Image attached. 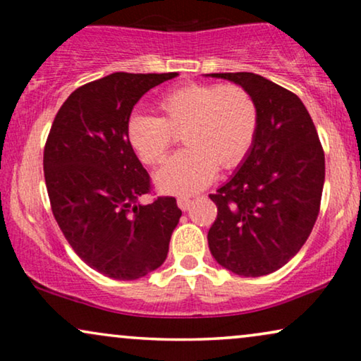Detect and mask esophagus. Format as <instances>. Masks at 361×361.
I'll use <instances>...</instances> for the list:
<instances>
[{
  "label": "esophagus",
  "instance_id": "esophagus-1",
  "mask_svg": "<svg viewBox=\"0 0 361 361\" xmlns=\"http://www.w3.org/2000/svg\"><path fill=\"white\" fill-rule=\"evenodd\" d=\"M177 205H179L180 210H187L192 205V199H189V197H179L177 199Z\"/></svg>",
  "mask_w": 361,
  "mask_h": 361
}]
</instances>
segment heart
Instances as JSON below:
<instances>
[{
	"instance_id": "obj_1",
	"label": "heart",
	"mask_w": 361,
	"mask_h": 361,
	"mask_svg": "<svg viewBox=\"0 0 361 361\" xmlns=\"http://www.w3.org/2000/svg\"><path fill=\"white\" fill-rule=\"evenodd\" d=\"M157 118L133 115L126 125L128 145L147 166H156L180 136L185 149L157 171L164 194H192L209 185L220 169L245 159L258 133V106L236 83H187L162 95Z\"/></svg>"
}]
</instances>
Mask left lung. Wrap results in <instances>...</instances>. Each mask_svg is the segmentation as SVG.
Masks as SVG:
<instances>
[{
    "mask_svg": "<svg viewBox=\"0 0 361 361\" xmlns=\"http://www.w3.org/2000/svg\"><path fill=\"white\" fill-rule=\"evenodd\" d=\"M212 77L246 88L259 121L240 169L210 194L216 219L207 240L216 263L235 274L258 278L283 268L307 241L322 199L324 149L295 93L251 72Z\"/></svg>",
    "mask_w": 361,
    "mask_h": 361,
    "instance_id": "8db88e82",
    "label": "left lung"
}]
</instances>
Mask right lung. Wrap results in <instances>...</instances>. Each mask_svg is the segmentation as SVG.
Segmentation results:
<instances>
[{"label": "right lung", "instance_id": "right-lung-1", "mask_svg": "<svg viewBox=\"0 0 361 361\" xmlns=\"http://www.w3.org/2000/svg\"><path fill=\"white\" fill-rule=\"evenodd\" d=\"M176 75L115 72L85 83L49 131L44 177L52 214L78 258L108 278L140 279L159 268L179 224L174 197L140 204L151 177L126 140L133 106Z\"/></svg>", "mask_w": 361, "mask_h": 361}]
</instances>
